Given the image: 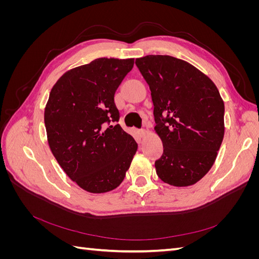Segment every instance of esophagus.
Listing matches in <instances>:
<instances>
[{"mask_svg":"<svg viewBox=\"0 0 259 259\" xmlns=\"http://www.w3.org/2000/svg\"><path fill=\"white\" fill-rule=\"evenodd\" d=\"M138 134H139V136L140 137H145L146 136V134H147V132H146V130H139L138 131Z\"/></svg>","mask_w":259,"mask_h":259,"instance_id":"obj_1","label":"esophagus"}]
</instances>
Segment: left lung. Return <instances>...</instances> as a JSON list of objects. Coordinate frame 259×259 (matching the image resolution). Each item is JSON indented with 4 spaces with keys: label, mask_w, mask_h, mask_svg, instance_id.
Instances as JSON below:
<instances>
[{
    "label": "left lung",
    "mask_w": 259,
    "mask_h": 259,
    "mask_svg": "<svg viewBox=\"0 0 259 259\" xmlns=\"http://www.w3.org/2000/svg\"><path fill=\"white\" fill-rule=\"evenodd\" d=\"M151 91L154 131L163 143L155 161L165 184L188 187L213 166L225 134V105L209 77L189 62L167 55L135 61Z\"/></svg>",
    "instance_id": "8db88e82"
}]
</instances>
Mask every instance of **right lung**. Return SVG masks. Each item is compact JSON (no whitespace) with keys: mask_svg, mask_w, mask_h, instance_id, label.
Here are the masks:
<instances>
[{"mask_svg":"<svg viewBox=\"0 0 259 259\" xmlns=\"http://www.w3.org/2000/svg\"><path fill=\"white\" fill-rule=\"evenodd\" d=\"M134 58H98L69 70L55 83L44 123L55 159L70 179L91 193L123 182L137 143L120 126L114 94Z\"/></svg>","mask_w":259,"mask_h":259,"instance_id":"add662e5","label":"right lung"}]
</instances>
